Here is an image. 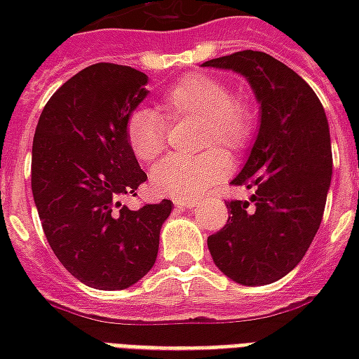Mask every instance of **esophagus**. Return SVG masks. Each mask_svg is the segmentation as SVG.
Segmentation results:
<instances>
[{
	"label": "esophagus",
	"mask_w": 359,
	"mask_h": 359,
	"mask_svg": "<svg viewBox=\"0 0 359 359\" xmlns=\"http://www.w3.org/2000/svg\"><path fill=\"white\" fill-rule=\"evenodd\" d=\"M172 203L177 208H180V210H192V208H196V200H190V198H175Z\"/></svg>",
	"instance_id": "esophagus-1"
}]
</instances>
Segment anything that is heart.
<instances>
[{"label":"heart","instance_id":"b5f03b06","mask_svg":"<svg viewBox=\"0 0 359 359\" xmlns=\"http://www.w3.org/2000/svg\"><path fill=\"white\" fill-rule=\"evenodd\" d=\"M200 121L198 146L211 148L196 157H169L151 171V187L171 198H198L231 171L223 149L241 151L256 128L254 109L244 97L231 95L225 82L205 73L187 74L175 82L157 103V109H138L128 117L125 136L134 157L154 163L167 146L163 121Z\"/></svg>","mask_w":359,"mask_h":359}]
</instances>
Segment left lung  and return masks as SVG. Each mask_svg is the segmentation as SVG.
I'll use <instances>...</instances> for the list:
<instances>
[{
  "label": "left lung",
  "instance_id": "left-lung-1",
  "mask_svg": "<svg viewBox=\"0 0 359 359\" xmlns=\"http://www.w3.org/2000/svg\"><path fill=\"white\" fill-rule=\"evenodd\" d=\"M202 67L242 74L259 103V128L233 184L254 190L226 203L229 221L208 238L221 273L244 286L288 275L323 219L332 177L331 134L316 92L264 51H236Z\"/></svg>",
  "mask_w": 359,
  "mask_h": 359
}]
</instances>
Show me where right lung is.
Listing matches in <instances>:
<instances>
[{
	"mask_svg": "<svg viewBox=\"0 0 359 359\" xmlns=\"http://www.w3.org/2000/svg\"><path fill=\"white\" fill-rule=\"evenodd\" d=\"M133 67L95 63L46 103L32 142V196L53 254L97 290H123L154 264L171 200L121 205L148 175L128 148L125 126L148 95Z\"/></svg>",
	"mask_w": 359,
	"mask_h": 359,
	"instance_id": "obj_1",
	"label": "right lung"
}]
</instances>
